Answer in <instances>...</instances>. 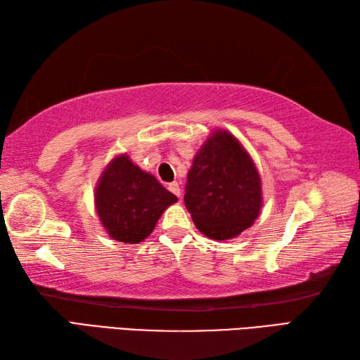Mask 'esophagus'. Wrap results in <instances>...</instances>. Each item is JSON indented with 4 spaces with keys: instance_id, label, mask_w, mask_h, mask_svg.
I'll return each mask as SVG.
<instances>
[{
    "instance_id": "obj_1",
    "label": "esophagus",
    "mask_w": 360,
    "mask_h": 360,
    "mask_svg": "<svg viewBox=\"0 0 360 360\" xmlns=\"http://www.w3.org/2000/svg\"><path fill=\"white\" fill-rule=\"evenodd\" d=\"M168 190H170L173 195L181 198V187H179L178 182H170V184H168Z\"/></svg>"
}]
</instances>
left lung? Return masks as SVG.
<instances>
[{"label": "left lung", "mask_w": 360, "mask_h": 360, "mask_svg": "<svg viewBox=\"0 0 360 360\" xmlns=\"http://www.w3.org/2000/svg\"><path fill=\"white\" fill-rule=\"evenodd\" d=\"M186 207L198 231L231 240L254 224L263 205L262 178L250 155L226 129H215L193 158Z\"/></svg>", "instance_id": "1"}]
</instances>
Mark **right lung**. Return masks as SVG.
<instances>
[{
	"instance_id": "1",
	"label": "right lung",
	"mask_w": 360,
	"mask_h": 360,
	"mask_svg": "<svg viewBox=\"0 0 360 360\" xmlns=\"http://www.w3.org/2000/svg\"><path fill=\"white\" fill-rule=\"evenodd\" d=\"M94 202L98 219L112 240L137 244L155 231L160 215L178 198L128 155H117L97 181Z\"/></svg>"
}]
</instances>
